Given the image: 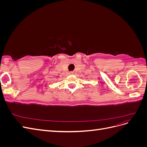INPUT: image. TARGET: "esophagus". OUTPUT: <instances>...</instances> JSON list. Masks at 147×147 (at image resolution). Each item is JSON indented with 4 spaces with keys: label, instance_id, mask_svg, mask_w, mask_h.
<instances>
[{
    "label": "esophagus",
    "instance_id": "34e87169",
    "mask_svg": "<svg viewBox=\"0 0 147 147\" xmlns=\"http://www.w3.org/2000/svg\"><path fill=\"white\" fill-rule=\"evenodd\" d=\"M69 74H70V75H73V74H74V72H70Z\"/></svg>",
    "mask_w": 147,
    "mask_h": 147
}]
</instances>
